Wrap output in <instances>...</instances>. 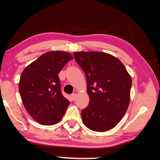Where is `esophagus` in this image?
Instances as JSON below:
<instances>
[{"instance_id":"1","label":"esophagus","mask_w":160,"mask_h":160,"mask_svg":"<svg viewBox=\"0 0 160 160\" xmlns=\"http://www.w3.org/2000/svg\"><path fill=\"white\" fill-rule=\"evenodd\" d=\"M76 98H77V94H76V93H73V94H72V95H71V99H72L73 101L75 100Z\"/></svg>"}]
</instances>
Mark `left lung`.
Listing matches in <instances>:
<instances>
[{
    "mask_svg": "<svg viewBox=\"0 0 160 160\" xmlns=\"http://www.w3.org/2000/svg\"><path fill=\"white\" fill-rule=\"evenodd\" d=\"M74 58L87 79L88 106L82 122L95 132L110 130L125 115L130 100L132 78L118 58L102 52H75Z\"/></svg>",
    "mask_w": 160,
    "mask_h": 160,
    "instance_id": "obj_1",
    "label": "left lung"
}]
</instances>
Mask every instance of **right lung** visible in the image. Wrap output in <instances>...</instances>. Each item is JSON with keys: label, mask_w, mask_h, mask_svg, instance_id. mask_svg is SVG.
I'll use <instances>...</instances> for the list:
<instances>
[{"label": "right lung", "mask_w": 160, "mask_h": 160, "mask_svg": "<svg viewBox=\"0 0 160 160\" xmlns=\"http://www.w3.org/2000/svg\"><path fill=\"white\" fill-rule=\"evenodd\" d=\"M73 57L63 51L45 52L22 71L19 92L25 110L40 125L61 120L70 102L63 97L58 74Z\"/></svg>", "instance_id": "obj_1"}]
</instances>
